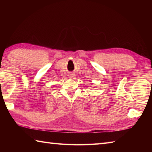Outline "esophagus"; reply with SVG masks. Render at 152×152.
<instances>
[{
  "label": "esophagus",
  "instance_id": "obj_1",
  "mask_svg": "<svg viewBox=\"0 0 152 152\" xmlns=\"http://www.w3.org/2000/svg\"><path fill=\"white\" fill-rule=\"evenodd\" d=\"M69 76H70V78H72V77H73V74H69Z\"/></svg>",
  "mask_w": 152,
  "mask_h": 152
}]
</instances>
